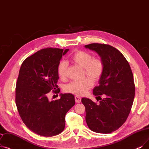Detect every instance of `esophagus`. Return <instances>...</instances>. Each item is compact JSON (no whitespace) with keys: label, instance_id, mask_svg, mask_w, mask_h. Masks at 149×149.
<instances>
[{"label":"esophagus","instance_id":"obj_1","mask_svg":"<svg viewBox=\"0 0 149 149\" xmlns=\"http://www.w3.org/2000/svg\"><path fill=\"white\" fill-rule=\"evenodd\" d=\"M75 100L76 103H80L81 102V98L79 96H75Z\"/></svg>","mask_w":149,"mask_h":149}]
</instances>
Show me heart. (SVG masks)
<instances>
[{"mask_svg": "<svg viewBox=\"0 0 149 149\" xmlns=\"http://www.w3.org/2000/svg\"><path fill=\"white\" fill-rule=\"evenodd\" d=\"M70 61L83 69V76L86 75L93 81L98 80L104 70V64L99 58H94L88 52L77 51L70 57ZM68 64L66 61H61L58 64L57 74L61 80L67 78ZM89 78H84L80 81H72L64 88L66 92L77 95H85L93 86V81Z\"/></svg>", "mask_w": 149, "mask_h": 149, "instance_id": "obj_1", "label": "heart"}]
</instances>
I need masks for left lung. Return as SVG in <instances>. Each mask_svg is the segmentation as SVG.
I'll return each mask as SVG.
<instances>
[{
	"instance_id": "left-lung-1",
	"label": "left lung",
	"mask_w": 149,
	"mask_h": 149,
	"mask_svg": "<svg viewBox=\"0 0 149 149\" xmlns=\"http://www.w3.org/2000/svg\"><path fill=\"white\" fill-rule=\"evenodd\" d=\"M85 47L97 53L104 64L99 85L93 89V94L100 99V103L81 99L86 124L94 132L110 133L123 125L131 111L135 95L132 71L124 56L111 46L93 43ZM100 95L106 98L102 100Z\"/></svg>"
}]
</instances>
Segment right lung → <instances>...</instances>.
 Segmentation results:
<instances>
[{
  "mask_svg": "<svg viewBox=\"0 0 149 149\" xmlns=\"http://www.w3.org/2000/svg\"><path fill=\"white\" fill-rule=\"evenodd\" d=\"M69 49L46 48L27 58L21 66L16 86V104L19 115L30 130L43 136L61 133L65 116L75 105L72 94H60L49 101L51 91L59 93L57 66Z\"/></svg>",
  "mask_w": 149,
  "mask_h": 149,
  "instance_id": "1",
  "label": "right lung"
}]
</instances>
